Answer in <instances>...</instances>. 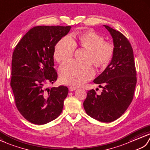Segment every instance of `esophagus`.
Segmentation results:
<instances>
[{
  "label": "esophagus",
  "mask_w": 150,
  "mask_h": 150,
  "mask_svg": "<svg viewBox=\"0 0 150 150\" xmlns=\"http://www.w3.org/2000/svg\"><path fill=\"white\" fill-rule=\"evenodd\" d=\"M76 88H76V86H69V91H71V92L75 91V90H76Z\"/></svg>",
  "instance_id": "obj_1"
}]
</instances>
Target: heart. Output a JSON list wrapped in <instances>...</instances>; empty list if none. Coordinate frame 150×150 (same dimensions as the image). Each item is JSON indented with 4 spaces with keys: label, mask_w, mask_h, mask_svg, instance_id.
<instances>
[{
    "label": "heart",
    "mask_w": 150,
    "mask_h": 150,
    "mask_svg": "<svg viewBox=\"0 0 150 150\" xmlns=\"http://www.w3.org/2000/svg\"><path fill=\"white\" fill-rule=\"evenodd\" d=\"M77 45L87 49L85 62L71 60L59 68V78L62 83L73 86L81 85L94 75L92 64L98 67L107 65L113 57L114 46L104 41V38L93 31L78 35L74 39L65 36L59 40L54 50V57L58 62L63 63L72 58Z\"/></svg>",
    "instance_id": "b5f03b06"
}]
</instances>
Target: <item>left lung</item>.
<instances>
[{"mask_svg": "<svg viewBox=\"0 0 150 150\" xmlns=\"http://www.w3.org/2000/svg\"><path fill=\"white\" fill-rule=\"evenodd\" d=\"M114 41V52L110 62L94 82L103 88L100 95L88 91L83 103L89 116L103 122L114 121L127 110L134 98L137 73L132 45L121 32L104 25Z\"/></svg>", "mask_w": 150, "mask_h": 150, "instance_id": "8db88e82", "label": "left lung"}]
</instances>
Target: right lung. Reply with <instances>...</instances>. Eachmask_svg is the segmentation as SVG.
<instances>
[{
    "instance_id": "right-lung-1",
    "label": "right lung",
    "mask_w": 150,
    "mask_h": 150,
    "mask_svg": "<svg viewBox=\"0 0 150 150\" xmlns=\"http://www.w3.org/2000/svg\"><path fill=\"white\" fill-rule=\"evenodd\" d=\"M71 26H36L31 29L16 45L11 61L10 85L16 108L26 120L44 125L60 115L69 93L67 86L46 88L58 74L54 68L56 44Z\"/></svg>"
}]
</instances>
